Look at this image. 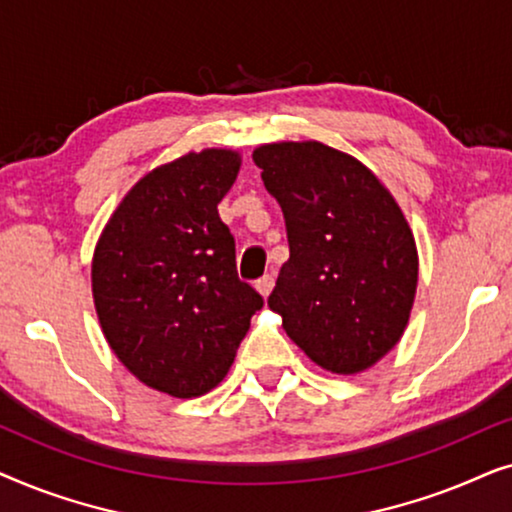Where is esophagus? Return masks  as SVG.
<instances>
[{"mask_svg": "<svg viewBox=\"0 0 512 512\" xmlns=\"http://www.w3.org/2000/svg\"><path fill=\"white\" fill-rule=\"evenodd\" d=\"M272 286H275V275H263V277L256 282V289H258V293H261L263 298L270 296Z\"/></svg>", "mask_w": 512, "mask_h": 512, "instance_id": "obj_1", "label": "esophagus"}]
</instances>
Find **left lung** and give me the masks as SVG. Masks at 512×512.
Segmentation results:
<instances>
[{
	"instance_id": "8db88e82",
	"label": "left lung",
	"mask_w": 512,
	"mask_h": 512,
	"mask_svg": "<svg viewBox=\"0 0 512 512\" xmlns=\"http://www.w3.org/2000/svg\"><path fill=\"white\" fill-rule=\"evenodd\" d=\"M284 212L289 261L270 310L289 338L331 373H361L401 340L417 289V247L380 179L319 142L254 151Z\"/></svg>"
}]
</instances>
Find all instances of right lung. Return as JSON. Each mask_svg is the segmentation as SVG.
<instances>
[{"label":"right lung","instance_id":"obj_1","mask_svg":"<svg viewBox=\"0 0 512 512\" xmlns=\"http://www.w3.org/2000/svg\"><path fill=\"white\" fill-rule=\"evenodd\" d=\"M240 156L223 149L160 165L111 216L93 258L104 338L137 380L193 398L214 389L263 296L237 277L235 237L216 205Z\"/></svg>","mask_w":512,"mask_h":512}]
</instances>
